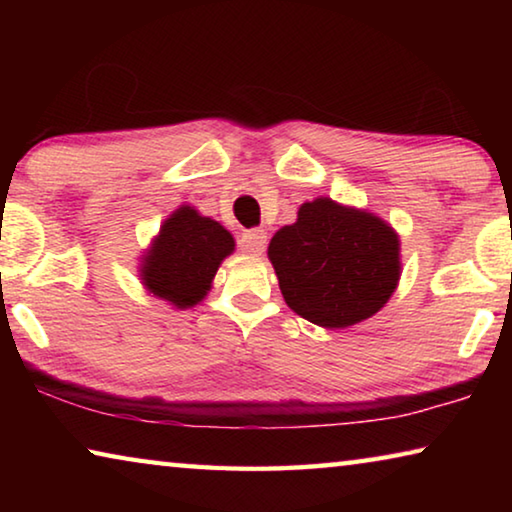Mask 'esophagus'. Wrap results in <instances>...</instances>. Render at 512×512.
I'll return each mask as SVG.
<instances>
[{
    "instance_id": "obj_1",
    "label": "esophagus",
    "mask_w": 512,
    "mask_h": 512,
    "mask_svg": "<svg viewBox=\"0 0 512 512\" xmlns=\"http://www.w3.org/2000/svg\"><path fill=\"white\" fill-rule=\"evenodd\" d=\"M264 248H266V232L259 230V228L246 230L239 239V250H241V253H246V255L257 257V255L264 253Z\"/></svg>"
}]
</instances>
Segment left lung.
Segmentation results:
<instances>
[{"label": "left lung", "instance_id": "1", "mask_svg": "<svg viewBox=\"0 0 512 512\" xmlns=\"http://www.w3.org/2000/svg\"><path fill=\"white\" fill-rule=\"evenodd\" d=\"M400 235L381 216L318 196L268 244L284 302L309 323L343 329L375 316L400 284Z\"/></svg>", "mask_w": 512, "mask_h": 512}]
</instances>
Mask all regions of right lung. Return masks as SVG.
I'll use <instances>...</instances> for the list:
<instances>
[{
    "label": "right lung",
    "mask_w": 512,
    "mask_h": 512,
    "mask_svg": "<svg viewBox=\"0 0 512 512\" xmlns=\"http://www.w3.org/2000/svg\"><path fill=\"white\" fill-rule=\"evenodd\" d=\"M232 253L235 237L219 221L180 205L140 257V280L151 296L173 309H189L205 300L221 262Z\"/></svg>",
    "instance_id": "obj_1"
}]
</instances>
